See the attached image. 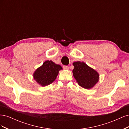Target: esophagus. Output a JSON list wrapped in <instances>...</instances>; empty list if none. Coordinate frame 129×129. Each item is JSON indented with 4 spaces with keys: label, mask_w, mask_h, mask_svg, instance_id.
Here are the masks:
<instances>
[{
    "label": "esophagus",
    "mask_w": 129,
    "mask_h": 129,
    "mask_svg": "<svg viewBox=\"0 0 129 129\" xmlns=\"http://www.w3.org/2000/svg\"><path fill=\"white\" fill-rule=\"evenodd\" d=\"M63 68L64 69H66V70H68L69 69V67H68V66H64Z\"/></svg>",
    "instance_id": "obj_1"
}]
</instances>
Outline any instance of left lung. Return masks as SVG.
I'll list each match as a JSON object with an SVG mask.
<instances>
[{"label":"left lung","instance_id":"8db88e82","mask_svg":"<svg viewBox=\"0 0 129 129\" xmlns=\"http://www.w3.org/2000/svg\"><path fill=\"white\" fill-rule=\"evenodd\" d=\"M73 76L80 86L86 89L92 88L100 80V75L96 71L84 62H73Z\"/></svg>","mask_w":129,"mask_h":129}]
</instances>
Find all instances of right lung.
<instances>
[{
  "label": "right lung",
  "instance_id": "1",
  "mask_svg": "<svg viewBox=\"0 0 129 129\" xmlns=\"http://www.w3.org/2000/svg\"><path fill=\"white\" fill-rule=\"evenodd\" d=\"M62 68L51 60H47L38 68L33 74L34 80L42 87L47 86L55 80Z\"/></svg>",
  "mask_w": 129,
  "mask_h": 129
}]
</instances>
